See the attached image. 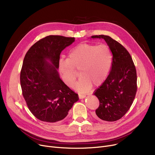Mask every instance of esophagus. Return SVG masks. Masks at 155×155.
Listing matches in <instances>:
<instances>
[{"mask_svg": "<svg viewBox=\"0 0 155 155\" xmlns=\"http://www.w3.org/2000/svg\"><path fill=\"white\" fill-rule=\"evenodd\" d=\"M78 97H79V98L80 99H84V98H85V95H82V94H78Z\"/></svg>", "mask_w": 155, "mask_h": 155, "instance_id": "34e87169", "label": "esophagus"}]
</instances>
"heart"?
I'll return each mask as SVG.
<instances>
[{
	"label": "heart",
	"instance_id": "heart-1",
	"mask_svg": "<svg viewBox=\"0 0 155 155\" xmlns=\"http://www.w3.org/2000/svg\"><path fill=\"white\" fill-rule=\"evenodd\" d=\"M112 63V54L105 45L82 43L70 51L68 58L61 60L58 69L64 82L72 87L79 75L75 89L82 93L87 92L92 84L101 85L107 78Z\"/></svg>",
	"mask_w": 155,
	"mask_h": 155
}]
</instances>
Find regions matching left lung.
Here are the masks:
<instances>
[{"mask_svg":"<svg viewBox=\"0 0 155 155\" xmlns=\"http://www.w3.org/2000/svg\"><path fill=\"white\" fill-rule=\"evenodd\" d=\"M102 38L112 53L111 70L104 82L94 93L99 101L96 117L105 121H116L123 117L131 107L137 92V74L134 62L126 49L109 36Z\"/></svg>","mask_w":155,"mask_h":155,"instance_id":"1","label":"left lung"}]
</instances>
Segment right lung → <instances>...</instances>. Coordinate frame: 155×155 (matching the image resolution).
<instances>
[{
    "label": "right lung",
    "mask_w": 155,
    "mask_h": 155,
    "mask_svg": "<svg viewBox=\"0 0 155 155\" xmlns=\"http://www.w3.org/2000/svg\"><path fill=\"white\" fill-rule=\"evenodd\" d=\"M75 38L50 35L39 40L26 53L21 71L22 95L37 119L55 123L66 117L78 95L60 78V55Z\"/></svg>",
    "instance_id": "right-lung-1"
}]
</instances>
